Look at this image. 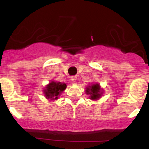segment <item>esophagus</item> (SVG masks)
Instances as JSON below:
<instances>
[{
	"mask_svg": "<svg viewBox=\"0 0 149 149\" xmlns=\"http://www.w3.org/2000/svg\"><path fill=\"white\" fill-rule=\"evenodd\" d=\"M70 80H71L73 82H76V79H76V76H70Z\"/></svg>",
	"mask_w": 149,
	"mask_h": 149,
	"instance_id": "34e87169",
	"label": "esophagus"
}]
</instances>
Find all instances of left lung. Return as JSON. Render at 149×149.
<instances>
[{
  "mask_svg": "<svg viewBox=\"0 0 149 149\" xmlns=\"http://www.w3.org/2000/svg\"><path fill=\"white\" fill-rule=\"evenodd\" d=\"M86 93L90 95V99L92 100H98L101 97L102 94H103L102 90L100 88V86L99 84H92L91 86L86 88Z\"/></svg>",
  "mask_w": 149,
  "mask_h": 149,
  "instance_id": "left-lung-1",
  "label": "left lung"
}]
</instances>
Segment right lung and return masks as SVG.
Wrapping results in <instances>:
<instances>
[{
    "label": "right lung",
    "instance_id": "add662e5",
    "mask_svg": "<svg viewBox=\"0 0 149 149\" xmlns=\"http://www.w3.org/2000/svg\"><path fill=\"white\" fill-rule=\"evenodd\" d=\"M66 84L61 82L52 81L45 87L44 90L45 96L46 98L50 99L51 100H58V96L66 88Z\"/></svg>",
    "mask_w": 149,
    "mask_h": 149
}]
</instances>
